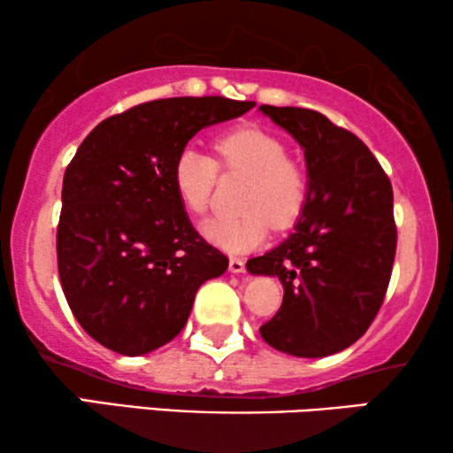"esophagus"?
Wrapping results in <instances>:
<instances>
[{
  "label": "esophagus",
  "instance_id": "esophagus-1",
  "mask_svg": "<svg viewBox=\"0 0 453 453\" xmlns=\"http://www.w3.org/2000/svg\"><path fill=\"white\" fill-rule=\"evenodd\" d=\"M228 270H231L233 274H243L245 262H243V259H239V257H231V259H228Z\"/></svg>",
  "mask_w": 453,
  "mask_h": 453
}]
</instances>
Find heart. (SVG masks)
<instances>
[{"label": "heart", "mask_w": 453, "mask_h": 453, "mask_svg": "<svg viewBox=\"0 0 453 453\" xmlns=\"http://www.w3.org/2000/svg\"><path fill=\"white\" fill-rule=\"evenodd\" d=\"M216 152L226 171L250 177L245 183L239 216H219L202 225L208 243L226 253L257 250L274 228L293 226L309 196L305 171L287 158V144L276 134L257 126L234 127L216 140ZM219 175L214 158L196 148H183L173 163V188L189 214L208 210L210 194Z\"/></svg>", "instance_id": "1"}]
</instances>
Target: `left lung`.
<instances>
[{
	"instance_id": "8db88e82",
	"label": "left lung",
	"mask_w": 453,
	"mask_h": 453,
	"mask_svg": "<svg viewBox=\"0 0 453 453\" xmlns=\"http://www.w3.org/2000/svg\"><path fill=\"white\" fill-rule=\"evenodd\" d=\"M305 152L309 196L280 245L247 262L276 276L284 299L259 327L272 349L319 358L367 332L386 296L395 256L392 183L355 134L299 107H259Z\"/></svg>"
}]
</instances>
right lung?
I'll use <instances>...</instances> for the list:
<instances>
[{
	"label": "right lung",
	"mask_w": 453,
	"mask_h": 453,
	"mask_svg": "<svg viewBox=\"0 0 453 453\" xmlns=\"http://www.w3.org/2000/svg\"><path fill=\"white\" fill-rule=\"evenodd\" d=\"M251 101L160 98L98 123L67 165L58 268L73 318L98 344L140 357L183 330L197 288L225 274L173 188V163L203 127Z\"/></svg>",
	"instance_id": "obj_1"
}]
</instances>
